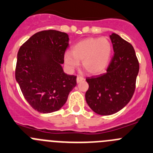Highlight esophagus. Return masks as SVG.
Instances as JSON below:
<instances>
[{
	"instance_id": "1",
	"label": "esophagus",
	"mask_w": 153,
	"mask_h": 153,
	"mask_svg": "<svg viewBox=\"0 0 153 153\" xmlns=\"http://www.w3.org/2000/svg\"><path fill=\"white\" fill-rule=\"evenodd\" d=\"M85 78L83 77H81V76H78L77 77V83H80V82H83Z\"/></svg>"
}]
</instances>
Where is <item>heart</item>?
Instances as JSON below:
<instances>
[{
  "instance_id": "obj_1",
  "label": "heart",
  "mask_w": 153,
  "mask_h": 153,
  "mask_svg": "<svg viewBox=\"0 0 153 153\" xmlns=\"http://www.w3.org/2000/svg\"><path fill=\"white\" fill-rule=\"evenodd\" d=\"M112 54V45L106 37L87 38L72 47V52L67 51L64 62L67 68L73 70L82 61L84 68L88 73H101L108 65Z\"/></svg>"
}]
</instances>
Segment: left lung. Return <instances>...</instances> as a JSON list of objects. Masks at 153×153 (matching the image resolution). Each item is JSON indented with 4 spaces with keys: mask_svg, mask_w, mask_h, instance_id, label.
<instances>
[{
    "mask_svg": "<svg viewBox=\"0 0 153 153\" xmlns=\"http://www.w3.org/2000/svg\"><path fill=\"white\" fill-rule=\"evenodd\" d=\"M114 54L107 72L86 78L87 104L96 114L107 116L118 112L130 102L136 88L140 65L131 44L119 35L110 36Z\"/></svg>",
    "mask_w": 153,
    "mask_h": 153,
    "instance_id": "1",
    "label": "left lung"
}]
</instances>
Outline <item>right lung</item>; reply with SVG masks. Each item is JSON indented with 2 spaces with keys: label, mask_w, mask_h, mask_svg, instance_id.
<instances>
[{
  "label": "right lung",
  "mask_w": 153,
  "mask_h": 153,
  "mask_svg": "<svg viewBox=\"0 0 153 153\" xmlns=\"http://www.w3.org/2000/svg\"><path fill=\"white\" fill-rule=\"evenodd\" d=\"M68 35L57 30L40 31L25 42L17 53L15 77L30 105L42 114L57 111L76 85V76L64 72Z\"/></svg>",
  "instance_id": "obj_1"
}]
</instances>
